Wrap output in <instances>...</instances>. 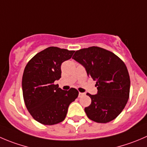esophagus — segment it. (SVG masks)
Instances as JSON below:
<instances>
[{"label":"esophagus","instance_id":"esophagus-1","mask_svg":"<svg viewBox=\"0 0 147 147\" xmlns=\"http://www.w3.org/2000/svg\"><path fill=\"white\" fill-rule=\"evenodd\" d=\"M85 95V93H82V92H79V97H82Z\"/></svg>","mask_w":147,"mask_h":147}]
</instances>
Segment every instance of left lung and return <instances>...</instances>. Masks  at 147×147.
Wrapping results in <instances>:
<instances>
[{"label":"left lung","instance_id":"obj_1","mask_svg":"<svg viewBox=\"0 0 147 147\" xmlns=\"http://www.w3.org/2000/svg\"><path fill=\"white\" fill-rule=\"evenodd\" d=\"M72 58L86 68L88 76L97 81V94H86L92 100L84 108L88 118L100 123L116 118L129 98L131 81L123 61L112 52L95 46L77 50Z\"/></svg>","mask_w":147,"mask_h":147}]
</instances>
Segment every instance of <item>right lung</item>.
Returning a JSON list of instances; mask_svg holds the SVG:
<instances>
[{
  "label": "right lung",
  "instance_id": "right-lung-1",
  "mask_svg": "<svg viewBox=\"0 0 147 147\" xmlns=\"http://www.w3.org/2000/svg\"><path fill=\"white\" fill-rule=\"evenodd\" d=\"M74 50L49 47L36 54L26 64L22 76L25 105L35 121L55 125L64 121L69 105L79 95L74 88L65 91L55 84L61 77V64Z\"/></svg>",
  "mask_w": 147,
  "mask_h": 147
}]
</instances>
